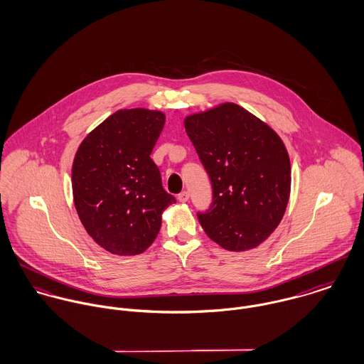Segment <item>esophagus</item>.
<instances>
[{"instance_id":"1","label":"esophagus","mask_w":364,"mask_h":364,"mask_svg":"<svg viewBox=\"0 0 364 364\" xmlns=\"http://www.w3.org/2000/svg\"><path fill=\"white\" fill-rule=\"evenodd\" d=\"M178 200H179L181 203H186V202L189 200V193H188V192L179 193V195H178Z\"/></svg>"}]
</instances>
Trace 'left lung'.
<instances>
[{
	"label": "left lung",
	"instance_id": "obj_1",
	"mask_svg": "<svg viewBox=\"0 0 364 364\" xmlns=\"http://www.w3.org/2000/svg\"><path fill=\"white\" fill-rule=\"evenodd\" d=\"M208 171L213 203L199 221L208 238L232 252L259 247L280 224L291 189V166L280 136L232 102L183 119Z\"/></svg>",
	"mask_w": 364,
	"mask_h": 364
}]
</instances>
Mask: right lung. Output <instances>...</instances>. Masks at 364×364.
Listing matches in <instances>:
<instances>
[{"mask_svg":"<svg viewBox=\"0 0 364 364\" xmlns=\"http://www.w3.org/2000/svg\"><path fill=\"white\" fill-rule=\"evenodd\" d=\"M164 123L161 110L120 109L85 136L74 156L77 214L88 235L113 255L143 254L159 232L164 210L175 203L150 156Z\"/></svg>","mask_w":364,"mask_h":364,"instance_id":"obj_1","label":"right lung"}]
</instances>
